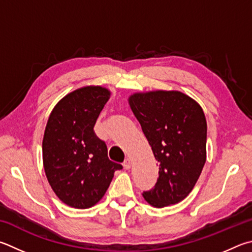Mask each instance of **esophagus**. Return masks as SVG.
Returning a JSON list of instances; mask_svg holds the SVG:
<instances>
[{"instance_id":"1","label":"esophagus","mask_w":252,"mask_h":252,"mask_svg":"<svg viewBox=\"0 0 252 252\" xmlns=\"http://www.w3.org/2000/svg\"><path fill=\"white\" fill-rule=\"evenodd\" d=\"M131 164H132L131 159H130V158H126V161H125V163H123V167H125L126 170H130V168H131Z\"/></svg>"}]
</instances>
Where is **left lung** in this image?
<instances>
[{
  "label": "left lung",
  "mask_w": 252,
  "mask_h": 252,
  "mask_svg": "<svg viewBox=\"0 0 252 252\" xmlns=\"http://www.w3.org/2000/svg\"><path fill=\"white\" fill-rule=\"evenodd\" d=\"M127 102L159 164L154 189L142 195L157 208L182 202L206 162L207 123L202 107L178 90L140 91Z\"/></svg>",
  "instance_id": "left-lung-1"
}]
</instances>
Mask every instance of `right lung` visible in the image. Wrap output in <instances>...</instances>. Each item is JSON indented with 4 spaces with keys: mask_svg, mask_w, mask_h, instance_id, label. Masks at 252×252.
I'll list each match as a JSON object with an SVG mask.
<instances>
[{
    "mask_svg": "<svg viewBox=\"0 0 252 252\" xmlns=\"http://www.w3.org/2000/svg\"><path fill=\"white\" fill-rule=\"evenodd\" d=\"M111 91L85 86L67 94L50 112L43 138V165L50 187L63 204L87 209L106 194L121 164L110 161L94 126Z\"/></svg>",
    "mask_w": 252,
    "mask_h": 252,
    "instance_id": "right-lung-1",
    "label": "right lung"
}]
</instances>
